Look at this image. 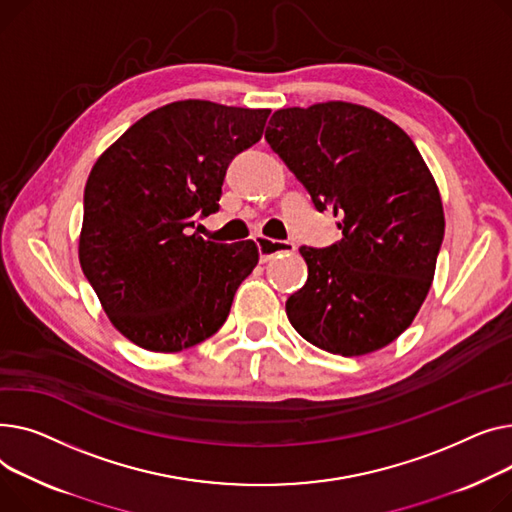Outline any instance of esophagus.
Masks as SVG:
<instances>
[{"mask_svg":"<svg viewBox=\"0 0 512 512\" xmlns=\"http://www.w3.org/2000/svg\"><path fill=\"white\" fill-rule=\"evenodd\" d=\"M258 248H260V260L270 262L275 258H281L285 254H293L297 246L293 242H275V239H268L264 235H258Z\"/></svg>","mask_w":512,"mask_h":512,"instance_id":"1","label":"esophagus"}]
</instances>
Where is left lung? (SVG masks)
I'll return each instance as SVG.
<instances>
[{"label":"left lung","instance_id":"8db88e82","mask_svg":"<svg viewBox=\"0 0 512 512\" xmlns=\"http://www.w3.org/2000/svg\"><path fill=\"white\" fill-rule=\"evenodd\" d=\"M264 138L314 206L341 217L339 244L299 248L308 281L285 304L291 326L343 357L393 343L424 304L444 237L424 157L395 122L347 101L279 109Z\"/></svg>","mask_w":512,"mask_h":512}]
</instances>
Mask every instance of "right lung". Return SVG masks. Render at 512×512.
I'll use <instances>...</instances> for the list:
<instances>
[{"label":"right lung","instance_id":"1","mask_svg":"<svg viewBox=\"0 0 512 512\" xmlns=\"http://www.w3.org/2000/svg\"><path fill=\"white\" fill-rule=\"evenodd\" d=\"M270 109L175 101L146 113L90 169L78 258L111 324L177 353L215 335L258 264L252 239L206 242L231 159L262 138Z\"/></svg>","mask_w":512,"mask_h":512}]
</instances>
